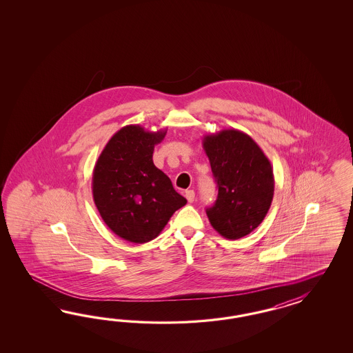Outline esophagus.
I'll return each mask as SVG.
<instances>
[{
	"label": "esophagus",
	"instance_id": "obj_1",
	"mask_svg": "<svg viewBox=\"0 0 353 353\" xmlns=\"http://www.w3.org/2000/svg\"><path fill=\"white\" fill-rule=\"evenodd\" d=\"M185 196H186V199H188L189 203H192L194 199H195V192H194V190H186Z\"/></svg>",
	"mask_w": 353,
	"mask_h": 353
}]
</instances>
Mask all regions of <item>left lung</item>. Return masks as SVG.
<instances>
[{
    "label": "left lung",
    "instance_id": "left-lung-1",
    "mask_svg": "<svg viewBox=\"0 0 353 353\" xmlns=\"http://www.w3.org/2000/svg\"><path fill=\"white\" fill-rule=\"evenodd\" d=\"M219 194L207 208L214 230L228 239L250 234L263 223L273 201L272 164L248 134L224 129L203 137Z\"/></svg>",
    "mask_w": 353,
    "mask_h": 353
}]
</instances>
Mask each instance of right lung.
<instances>
[{
  "instance_id": "add662e5",
  "label": "right lung",
  "mask_w": 353,
  "mask_h": 353,
  "mask_svg": "<svg viewBox=\"0 0 353 353\" xmlns=\"http://www.w3.org/2000/svg\"><path fill=\"white\" fill-rule=\"evenodd\" d=\"M165 133L167 129L123 127L94 165L92 190L97 210L105 224L128 242L146 243L157 238L188 202L152 161L154 148Z\"/></svg>"
}]
</instances>
